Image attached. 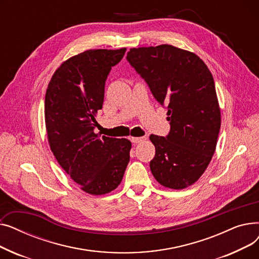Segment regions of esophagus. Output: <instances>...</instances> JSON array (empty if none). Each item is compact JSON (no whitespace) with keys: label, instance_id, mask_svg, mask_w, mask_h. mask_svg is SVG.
<instances>
[{"label":"esophagus","instance_id":"obj_1","mask_svg":"<svg viewBox=\"0 0 259 259\" xmlns=\"http://www.w3.org/2000/svg\"><path fill=\"white\" fill-rule=\"evenodd\" d=\"M145 137H142V138H131V142L133 144H139V143H142L143 141H145Z\"/></svg>","mask_w":259,"mask_h":259}]
</instances>
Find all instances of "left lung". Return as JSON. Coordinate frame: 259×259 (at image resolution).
I'll use <instances>...</instances> for the list:
<instances>
[{"label": "left lung", "mask_w": 259, "mask_h": 259, "mask_svg": "<svg viewBox=\"0 0 259 259\" xmlns=\"http://www.w3.org/2000/svg\"><path fill=\"white\" fill-rule=\"evenodd\" d=\"M127 61L166 109L170 131L151 134L155 156L150 169L170 189H185L205 172L221 129L213 76L196 54L172 45L132 48Z\"/></svg>", "instance_id": "left-lung-1"}]
</instances>
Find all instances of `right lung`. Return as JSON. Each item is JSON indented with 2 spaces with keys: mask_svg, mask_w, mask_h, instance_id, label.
I'll return each instance as SVG.
<instances>
[{
  "mask_svg": "<svg viewBox=\"0 0 259 259\" xmlns=\"http://www.w3.org/2000/svg\"><path fill=\"white\" fill-rule=\"evenodd\" d=\"M126 48L94 49L64 62L52 75L45 97V124L51 151L60 166L92 195L111 192L130 159L127 139L95 133L105 85Z\"/></svg>",
  "mask_w": 259,
  "mask_h": 259,
  "instance_id": "right-lung-1",
  "label": "right lung"
}]
</instances>
